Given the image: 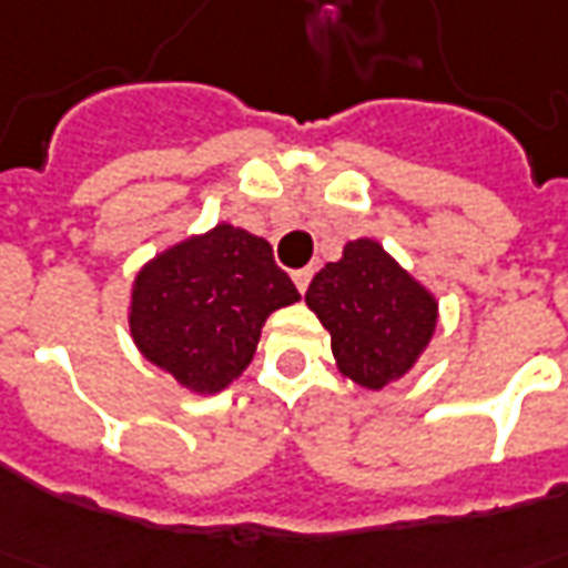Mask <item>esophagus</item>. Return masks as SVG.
<instances>
[{
  "instance_id": "1",
  "label": "esophagus",
  "mask_w": 568,
  "mask_h": 568,
  "mask_svg": "<svg viewBox=\"0 0 568 568\" xmlns=\"http://www.w3.org/2000/svg\"><path fill=\"white\" fill-rule=\"evenodd\" d=\"M292 280H295L297 292H306V285H310V280H313V267H301V271L292 273Z\"/></svg>"
}]
</instances>
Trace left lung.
<instances>
[{"label":"left lung","instance_id":"left-lung-1","mask_svg":"<svg viewBox=\"0 0 568 568\" xmlns=\"http://www.w3.org/2000/svg\"><path fill=\"white\" fill-rule=\"evenodd\" d=\"M348 379L385 388L413 367L436 327V301L376 241H352L306 288Z\"/></svg>","mask_w":568,"mask_h":568}]
</instances>
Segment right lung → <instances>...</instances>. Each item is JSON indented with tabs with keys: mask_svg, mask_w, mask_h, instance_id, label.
Masks as SVG:
<instances>
[{
	"mask_svg": "<svg viewBox=\"0 0 568 568\" xmlns=\"http://www.w3.org/2000/svg\"><path fill=\"white\" fill-rule=\"evenodd\" d=\"M271 243L234 225L171 246L138 273L132 337L155 367L199 394L222 390L255 355L264 318L297 301Z\"/></svg>",
	"mask_w": 568,
	"mask_h": 568,
	"instance_id": "1",
	"label": "right lung"
}]
</instances>
